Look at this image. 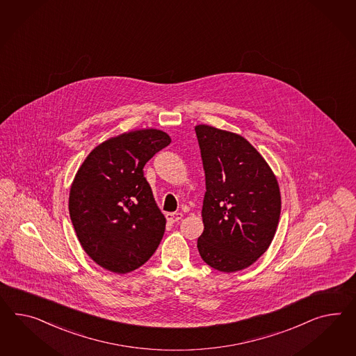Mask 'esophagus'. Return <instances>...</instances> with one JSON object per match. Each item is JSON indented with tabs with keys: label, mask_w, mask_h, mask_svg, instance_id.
Instances as JSON below:
<instances>
[{
	"label": "esophagus",
	"mask_w": 356,
	"mask_h": 356,
	"mask_svg": "<svg viewBox=\"0 0 356 356\" xmlns=\"http://www.w3.org/2000/svg\"><path fill=\"white\" fill-rule=\"evenodd\" d=\"M165 218L170 222H176V221H179L183 218V213L181 212H168L165 215Z\"/></svg>",
	"instance_id": "34e87169"
}]
</instances>
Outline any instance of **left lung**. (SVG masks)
<instances>
[{
    "label": "left lung",
    "instance_id": "left-lung-1",
    "mask_svg": "<svg viewBox=\"0 0 356 356\" xmlns=\"http://www.w3.org/2000/svg\"><path fill=\"white\" fill-rule=\"evenodd\" d=\"M206 176L197 248L220 272L250 267L267 251L281 212L279 183L268 163L237 134L195 125Z\"/></svg>",
    "mask_w": 356,
    "mask_h": 356
}]
</instances>
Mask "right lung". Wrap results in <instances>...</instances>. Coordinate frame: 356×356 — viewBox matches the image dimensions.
I'll return each instance as SVG.
<instances>
[{"label": "right lung", "mask_w": 356, "mask_h": 356, "mask_svg": "<svg viewBox=\"0 0 356 356\" xmlns=\"http://www.w3.org/2000/svg\"><path fill=\"white\" fill-rule=\"evenodd\" d=\"M170 144L163 131H131L98 145L80 165L70 191V218L81 248L102 268L135 270L159 246L165 218L144 165Z\"/></svg>", "instance_id": "1"}]
</instances>
